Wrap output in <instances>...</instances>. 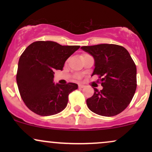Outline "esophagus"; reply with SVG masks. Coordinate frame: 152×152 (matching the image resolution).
I'll return each mask as SVG.
<instances>
[{
  "label": "esophagus",
  "mask_w": 152,
  "mask_h": 152,
  "mask_svg": "<svg viewBox=\"0 0 152 152\" xmlns=\"http://www.w3.org/2000/svg\"><path fill=\"white\" fill-rule=\"evenodd\" d=\"M85 87V86L83 84H78V88H84Z\"/></svg>",
  "instance_id": "esophagus-1"
}]
</instances>
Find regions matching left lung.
Masks as SVG:
<instances>
[{"label":"left lung","mask_w":152,"mask_h":152,"mask_svg":"<svg viewBox=\"0 0 152 152\" xmlns=\"http://www.w3.org/2000/svg\"><path fill=\"white\" fill-rule=\"evenodd\" d=\"M93 56L94 75H99L103 88H94V94L86 100L87 106L95 114L114 116L130 104L137 88V67L129 53L123 46L99 44L82 46Z\"/></svg>","instance_id":"1"}]
</instances>
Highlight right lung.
Instances as JSON below:
<instances>
[{"label": "right lung", "mask_w": 152, "mask_h": 152, "mask_svg": "<svg viewBox=\"0 0 152 152\" xmlns=\"http://www.w3.org/2000/svg\"><path fill=\"white\" fill-rule=\"evenodd\" d=\"M80 46H61L53 41H36L19 58L16 81L20 96L33 112L50 116L66 107L69 95L78 85L53 82L54 71L63 70L66 61Z\"/></svg>", "instance_id": "right-lung-1"}]
</instances>
